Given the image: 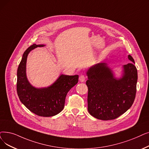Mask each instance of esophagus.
<instances>
[{
  "mask_svg": "<svg viewBox=\"0 0 149 149\" xmlns=\"http://www.w3.org/2000/svg\"><path fill=\"white\" fill-rule=\"evenodd\" d=\"M85 80H86V77H85V75H81L80 76V77H79V80H80V81L83 82V81H85Z\"/></svg>",
  "mask_w": 149,
  "mask_h": 149,
  "instance_id": "esophagus-1",
  "label": "esophagus"
}]
</instances>
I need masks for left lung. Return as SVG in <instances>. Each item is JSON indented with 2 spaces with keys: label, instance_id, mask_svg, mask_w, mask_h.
Here are the masks:
<instances>
[{
  "label": "left lung",
  "instance_id": "8db88e82",
  "mask_svg": "<svg viewBox=\"0 0 149 149\" xmlns=\"http://www.w3.org/2000/svg\"><path fill=\"white\" fill-rule=\"evenodd\" d=\"M128 58L132 63L122 67L119 77L104 63L94 64L86 71L88 110L93 117L103 120L114 119L133 105L138 72L133 57L129 55Z\"/></svg>",
  "mask_w": 149,
  "mask_h": 149
}]
</instances>
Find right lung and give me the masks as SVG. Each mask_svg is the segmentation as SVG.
<instances>
[{
  "instance_id": "add662e5",
  "label": "right lung",
  "mask_w": 149,
  "mask_h": 149,
  "mask_svg": "<svg viewBox=\"0 0 149 149\" xmlns=\"http://www.w3.org/2000/svg\"><path fill=\"white\" fill-rule=\"evenodd\" d=\"M44 44L30 46L24 52L17 72V93L23 105L34 114L42 117H51L60 113L64 108L69 91L79 81V75L61 74L51 85L36 88L29 82L26 74V64L29 54Z\"/></svg>"
}]
</instances>
